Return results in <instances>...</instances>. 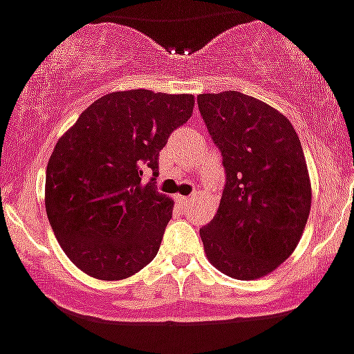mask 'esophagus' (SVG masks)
Returning a JSON list of instances; mask_svg holds the SVG:
<instances>
[{
  "label": "esophagus",
  "mask_w": 354,
  "mask_h": 354,
  "mask_svg": "<svg viewBox=\"0 0 354 354\" xmlns=\"http://www.w3.org/2000/svg\"><path fill=\"white\" fill-rule=\"evenodd\" d=\"M176 200L180 201V203H182V205H189V201L192 200V196H178Z\"/></svg>",
  "instance_id": "1"
}]
</instances>
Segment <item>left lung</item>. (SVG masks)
<instances>
[{
  "mask_svg": "<svg viewBox=\"0 0 354 354\" xmlns=\"http://www.w3.org/2000/svg\"><path fill=\"white\" fill-rule=\"evenodd\" d=\"M223 156L219 209L200 228L207 259L239 281L268 275L293 254L311 209L304 151L283 113L239 91L198 95Z\"/></svg>",
  "mask_w": 354,
  "mask_h": 354,
  "instance_id": "left-lung-1",
  "label": "left lung"
}]
</instances>
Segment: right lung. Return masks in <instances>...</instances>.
<instances>
[{
  "label": "right lung",
  "mask_w": 354,
  "mask_h": 354,
  "mask_svg": "<svg viewBox=\"0 0 354 354\" xmlns=\"http://www.w3.org/2000/svg\"><path fill=\"white\" fill-rule=\"evenodd\" d=\"M194 95L113 91L59 138L46 167L44 205L70 261L100 281H120L156 257L172 218L160 194L158 156L192 115Z\"/></svg>",
  "instance_id": "add662e5"
}]
</instances>
